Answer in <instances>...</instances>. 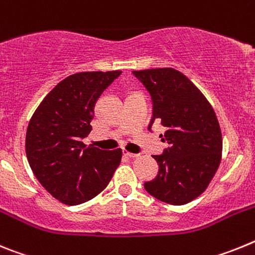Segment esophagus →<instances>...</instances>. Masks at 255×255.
<instances>
[{"label":"esophagus","instance_id":"obj_1","mask_svg":"<svg viewBox=\"0 0 255 255\" xmlns=\"http://www.w3.org/2000/svg\"><path fill=\"white\" fill-rule=\"evenodd\" d=\"M124 155H126V157H130V158H135V157H138V154H136V153L128 152V150H124Z\"/></svg>","mask_w":255,"mask_h":255}]
</instances>
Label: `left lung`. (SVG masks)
Masks as SVG:
<instances>
[{"mask_svg":"<svg viewBox=\"0 0 255 255\" xmlns=\"http://www.w3.org/2000/svg\"><path fill=\"white\" fill-rule=\"evenodd\" d=\"M152 97L153 116L166 128L168 148L153 155L158 173L144 188L155 199L182 206L199 197L215 176L222 157L217 116L204 94L171 67L132 71ZM162 136V135H161Z\"/></svg>","mask_w":255,"mask_h":255,"instance_id":"1","label":"left lung"}]
</instances>
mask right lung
<instances>
[{
	"label": "right lung",
	"instance_id": "obj_1",
	"mask_svg": "<svg viewBox=\"0 0 255 255\" xmlns=\"http://www.w3.org/2000/svg\"><path fill=\"white\" fill-rule=\"evenodd\" d=\"M121 71H85L58 83L38 106L26 129L25 152L38 181L67 206L93 199L119 167L123 150L87 147L94 106Z\"/></svg>",
	"mask_w": 255,
	"mask_h": 255
}]
</instances>
